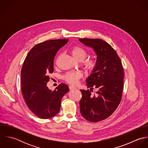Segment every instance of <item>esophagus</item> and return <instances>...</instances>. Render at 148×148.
Returning <instances> with one entry per match:
<instances>
[{
  "mask_svg": "<svg viewBox=\"0 0 148 148\" xmlns=\"http://www.w3.org/2000/svg\"><path fill=\"white\" fill-rule=\"evenodd\" d=\"M69 89H70V90H73V89H76L77 88L76 87H75V86H72V85H69Z\"/></svg>",
  "mask_w": 148,
  "mask_h": 148,
  "instance_id": "obj_1",
  "label": "esophagus"
}]
</instances>
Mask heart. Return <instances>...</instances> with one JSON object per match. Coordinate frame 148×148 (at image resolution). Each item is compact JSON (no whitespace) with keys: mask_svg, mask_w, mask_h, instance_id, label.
<instances>
[{"mask_svg":"<svg viewBox=\"0 0 148 148\" xmlns=\"http://www.w3.org/2000/svg\"><path fill=\"white\" fill-rule=\"evenodd\" d=\"M71 53L73 57L79 60L82 61V64L85 69L88 72H92L97 66V60L93 58L84 59L87 56V52L80 46H73L71 49ZM82 77L81 72L71 71L66 73L64 76L65 80L68 83L72 85L77 84L79 80Z\"/></svg>","mask_w":148,"mask_h":148,"instance_id":"1","label":"heart"}]
</instances>
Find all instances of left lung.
I'll return each instance as SVG.
<instances>
[{
	"mask_svg": "<svg viewBox=\"0 0 148 148\" xmlns=\"http://www.w3.org/2000/svg\"><path fill=\"white\" fill-rule=\"evenodd\" d=\"M92 48L97 55V65L86 80L90 90H80V113L90 122L97 123L109 117L120 103L124 85V69L116 51L99 39H79ZM97 89L96 95L91 92Z\"/></svg>",
	"mask_w": 148,
	"mask_h": 148,
	"instance_id": "8db88e82",
	"label": "left lung"
}]
</instances>
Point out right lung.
Listing matches in <instances>:
<instances>
[{
  "mask_svg": "<svg viewBox=\"0 0 148 148\" xmlns=\"http://www.w3.org/2000/svg\"><path fill=\"white\" fill-rule=\"evenodd\" d=\"M68 39L49 40L35 45L27 55L21 70V90L25 103L33 113L42 119L56 116L61 100L69 91L61 83L54 90L47 86L49 75L53 71V60L57 52Z\"/></svg>",
  "mask_w": 148,
  "mask_h": 148,
  "instance_id": "add662e5",
  "label": "right lung"
}]
</instances>
